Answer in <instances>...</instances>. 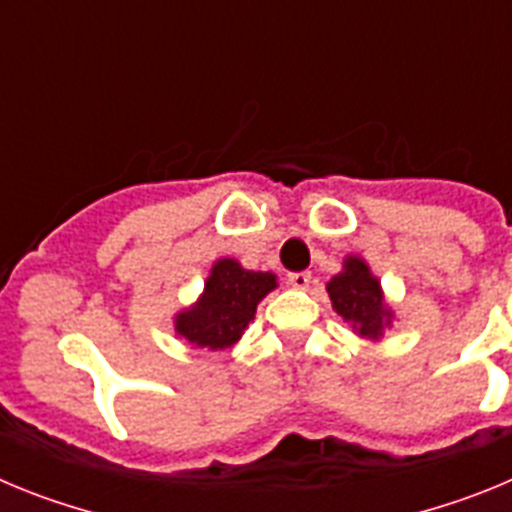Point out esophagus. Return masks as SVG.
I'll list each match as a JSON object with an SVG mask.
<instances>
[{
  "label": "esophagus",
  "mask_w": 512,
  "mask_h": 512,
  "mask_svg": "<svg viewBox=\"0 0 512 512\" xmlns=\"http://www.w3.org/2000/svg\"><path fill=\"white\" fill-rule=\"evenodd\" d=\"M287 279L295 289H307V287H310V282H312V274H310V271H292Z\"/></svg>",
  "instance_id": "34e87169"
}]
</instances>
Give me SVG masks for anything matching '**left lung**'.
Wrapping results in <instances>:
<instances>
[{"label":"left lung","mask_w":512,"mask_h":512,"mask_svg":"<svg viewBox=\"0 0 512 512\" xmlns=\"http://www.w3.org/2000/svg\"><path fill=\"white\" fill-rule=\"evenodd\" d=\"M328 295L338 315H343V320L348 323H354L359 336H382L390 312L382 305V289H379L377 279L369 274V266L364 261L346 259L341 274L328 282Z\"/></svg>","instance_id":"1"}]
</instances>
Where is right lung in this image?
<instances>
[{
  "label": "right lung",
  "instance_id": "add662e5",
  "mask_svg": "<svg viewBox=\"0 0 512 512\" xmlns=\"http://www.w3.org/2000/svg\"><path fill=\"white\" fill-rule=\"evenodd\" d=\"M274 287L277 279L269 271L241 269L233 259L217 261L202 300L176 318V333L202 348L233 346Z\"/></svg>",
  "mask_w": 512,
  "mask_h": 512
}]
</instances>
